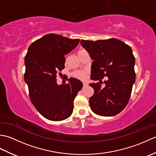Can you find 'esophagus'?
I'll return each mask as SVG.
<instances>
[{
	"mask_svg": "<svg viewBox=\"0 0 156 156\" xmlns=\"http://www.w3.org/2000/svg\"><path fill=\"white\" fill-rule=\"evenodd\" d=\"M88 86V83H87V82H83V87H87Z\"/></svg>",
	"mask_w": 156,
	"mask_h": 156,
	"instance_id": "obj_1",
	"label": "esophagus"
}]
</instances>
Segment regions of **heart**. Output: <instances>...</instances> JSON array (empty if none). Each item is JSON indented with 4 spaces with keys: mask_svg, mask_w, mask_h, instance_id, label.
Here are the masks:
<instances>
[{
    "mask_svg": "<svg viewBox=\"0 0 156 156\" xmlns=\"http://www.w3.org/2000/svg\"><path fill=\"white\" fill-rule=\"evenodd\" d=\"M72 76H74V78L80 79V80H84L87 78V73L85 71H77L73 73Z\"/></svg>",
    "mask_w": 156,
    "mask_h": 156,
    "instance_id": "obj_1",
    "label": "heart"
}]
</instances>
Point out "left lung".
Returning a JSON list of instances; mask_svg holds the SVG:
<instances>
[{
  "instance_id": "obj_1",
  "label": "left lung",
  "mask_w": 156,
  "mask_h": 156,
  "mask_svg": "<svg viewBox=\"0 0 156 156\" xmlns=\"http://www.w3.org/2000/svg\"><path fill=\"white\" fill-rule=\"evenodd\" d=\"M80 43L94 60L92 80L100 83L105 76L108 77L104 88L98 82L89 84L94 90L89 99L92 111L105 117L119 114L128 104L135 81V59L131 47L115 38L95 41L82 39Z\"/></svg>"
}]
</instances>
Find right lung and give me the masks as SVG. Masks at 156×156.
Listing matches in <instances>:
<instances>
[{
    "mask_svg": "<svg viewBox=\"0 0 156 156\" xmlns=\"http://www.w3.org/2000/svg\"><path fill=\"white\" fill-rule=\"evenodd\" d=\"M80 39H71L54 34L33 42L25 58L24 80L29 98L35 108L48 120L68 119L73 112L74 100L82 88L76 78L58 85L56 75L64 68V55L78 45Z\"/></svg>",
    "mask_w": 156,
    "mask_h": 156,
    "instance_id": "add662e5",
    "label": "right lung"
}]
</instances>
